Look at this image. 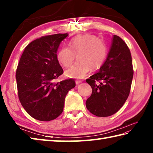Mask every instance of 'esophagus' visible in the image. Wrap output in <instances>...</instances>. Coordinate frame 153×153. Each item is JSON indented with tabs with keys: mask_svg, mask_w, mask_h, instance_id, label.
<instances>
[{
	"mask_svg": "<svg viewBox=\"0 0 153 153\" xmlns=\"http://www.w3.org/2000/svg\"><path fill=\"white\" fill-rule=\"evenodd\" d=\"M82 82V80H76V84H79Z\"/></svg>",
	"mask_w": 153,
	"mask_h": 153,
	"instance_id": "34e87169",
	"label": "esophagus"
}]
</instances>
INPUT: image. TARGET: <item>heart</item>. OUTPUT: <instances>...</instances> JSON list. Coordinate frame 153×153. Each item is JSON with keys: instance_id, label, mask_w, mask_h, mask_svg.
<instances>
[{"instance_id": "1", "label": "heart", "mask_w": 153, "mask_h": 153, "mask_svg": "<svg viewBox=\"0 0 153 153\" xmlns=\"http://www.w3.org/2000/svg\"><path fill=\"white\" fill-rule=\"evenodd\" d=\"M78 61L65 71L66 76L73 78H83L90 71L100 68L108 55L105 41L93 35H82L71 39L69 47L63 46L57 51L58 62L68 68L76 59Z\"/></svg>"}]
</instances>
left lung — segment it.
<instances>
[{
    "mask_svg": "<svg viewBox=\"0 0 153 153\" xmlns=\"http://www.w3.org/2000/svg\"><path fill=\"white\" fill-rule=\"evenodd\" d=\"M134 71L132 57L126 43L117 35L105 62L99 71L86 79L92 93L85 102L90 112L107 117L123 107L129 96Z\"/></svg>",
    "mask_w": 153,
    "mask_h": 153,
    "instance_id": "8db88e82",
    "label": "left lung"
}]
</instances>
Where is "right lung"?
<instances>
[{
	"instance_id": "right-lung-1",
	"label": "right lung",
	"mask_w": 153,
	"mask_h": 153,
	"mask_svg": "<svg viewBox=\"0 0 153 153\" xmlns=\"http://www.w3.org/2000/svg\"><path fill=\"white\" fill-rule=\"evenodd\" d=\"M68 35L59 33L33 41L19 60L16 71L19 99L26 112L36 120L57 118L63 112L69 90L76 86L73 79L54 82L63 74L56 53Z\"/></svg>"
}]
</instances>
